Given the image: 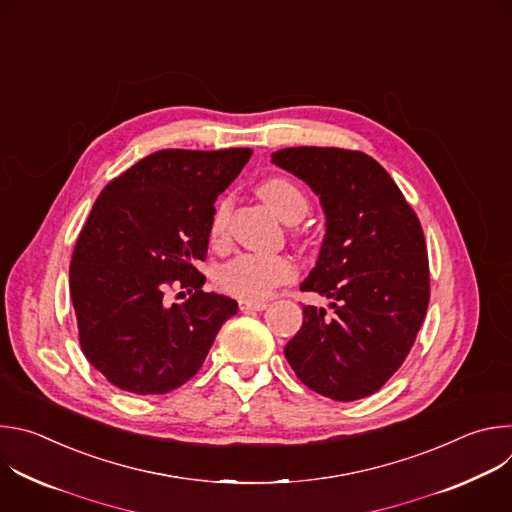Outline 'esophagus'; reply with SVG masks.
Here are the masks:
<instances>
[{
	"instance_id": "obj_1",
	"label": "esophagus",
	"mask_w": 512,
	"mask_h": 512,
	"mask_svg": "<svg viewBox=\"0 0 512 512\" xmlns=\"http://www.w3.org/2000/svg\"><path fill=\"white\" fill-rule=\"evenodd\" d=\"M239 308H241V312H261V310H265L267 308V304L265 302H249V300H241L239 302Z\"/></svg>"
}]
</instances>
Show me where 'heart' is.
<instances>
[{"mask_svg": "<svg viewBox=\"0 0 512 512\" xmlns=\"http://www.w3.org/2000/svg\"><path fill=\"white\" fill-rule=\"evenodd\" d=\"M257 194L281 221L289 225L302 221L308 212V198L304 190L287 178L273 176L263 180L257 186ZM229 214L231 202L227 198L214 206L210 221V237L214 243H221L225 239L229 227ZM294 277L296 265L285 255L243 253L218 271V285L231 296L253 302L267 298L273 287L287 283Z\"/></svg>", "mask_w": 512, "mask_h": 512, "instance_id": "heart-1", "label": "heart"}]
</instances>
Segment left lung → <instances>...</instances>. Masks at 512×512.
I'll return each instance as SVG.
<instances>
[{"instance_id":"1","label":"left lung","mask_w":512,"mask_h":512,"mask_svg":"<svg viewBox=\"0 0 512 512\" xmlns=\"http://www.w3.org/2000/svg\"><path fill=\"white\" fill-rule=\"evenodd\" d=\"M271 158L320 196L326 235L300 289L332 300V316L304 306V324L283 354L312 391L334 401L369 397L397 373L427 312L419 218L367 154L285 148Z\"/></svg>"}]
</instances>
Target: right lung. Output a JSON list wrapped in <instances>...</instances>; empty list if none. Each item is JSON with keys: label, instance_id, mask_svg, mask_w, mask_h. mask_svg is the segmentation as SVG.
Listing matches in <instances>:
<instances>
[{"label": "right lung", "instance_id": "right-lung-1", "mask_svg": "<svg viewBox=\"0 0 512 512\" xmlns=\"http://www.w3.org/2000/svg\"><path fill=\"white\" fill-rule=\"evenodd\" d=\"M253 150H162L111 180L93 204L70 261V298L87 360L115 387L164 395L192 379L237 302L206 294L216 196ZM191 298L168 307V286Z\"/></svg>", "mask_w": 512, "mask_h": 512}]
</instances>
